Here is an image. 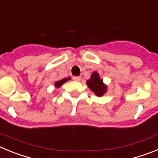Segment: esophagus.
<instances>
[{"label": "esophagus", "instance_id": "34e87169", "mask_svg": "<svg viewBox=\"0 0 158 158\" xmlns=\"http://www.w3.org/2000/svg\"><path fill=\"white\" fill-rule=\"evenodd\" d=\"M73 80L74 81H81V77H73Z\"/></svg>", "mask_w": 158, "mask_h": 158}]
</instances>
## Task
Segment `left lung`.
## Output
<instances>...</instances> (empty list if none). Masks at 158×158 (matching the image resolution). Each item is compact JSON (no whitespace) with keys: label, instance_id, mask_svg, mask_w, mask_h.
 I'll return each instance as SVG.
<instances>
[{"label":"left lung","instance_id":"8db88e82","mask_svg":"<svg viewBox=\"0 0 158 158\" xmlns=\"http://www.w3.org/2000/svg\"><path fill=\"white\" fill-rule=\"evenodd\" d=\"M86 84L96 96H102L107 93V86L104 83L103 79L100 77V74L97 72L92 73L90 79L86 81Z\"/></svg>","mask_w":158,"mask_h":158}]
</instances>
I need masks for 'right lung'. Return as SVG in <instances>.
Here are the masks:
<instances>
[{
  "label": "right lung",
  "instance_id": "add662e5",
  "mask_svg": "<svg viewBox=\"0 0 158 158\" xmlns=\"http://www.w3.org/2000/svg\"><path fill=\"white\" fill-rule=\"evenodd\" d=\"M70 79H71V77H67V78H63V79H62V80L57 81L54 83V86H55V88H56V89H58V88L61 87V86H62L64 83H65L66 81H69Z\"/></svg>",
  "mask_w": 158,
  "mask_h": 158
}]
</instances>
